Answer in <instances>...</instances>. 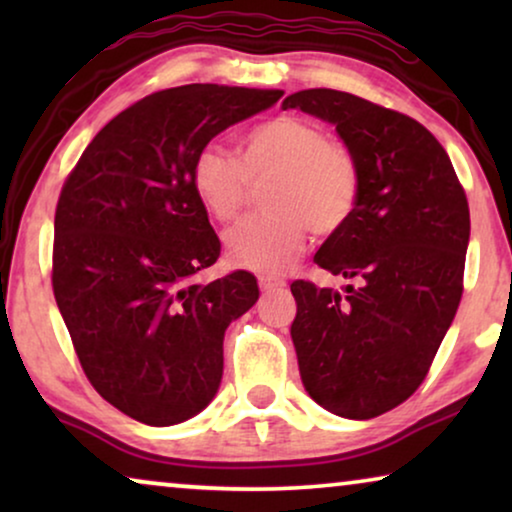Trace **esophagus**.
Segmentation results:
<instances>
[{
  "label": "esophagus",
  "instance_id": "esophagus-1",
  "mask_svg": "<svg viewBox=\"0 0 512 512\" xmlns=\"http://www.w3.org/2000/svg\"><path fill=\"white\" fill-rule=\"evenodd\" d=\"M258 286H261V291H275V289H282L286 286V282L282 277H272V275H258Z\"/></svg>",
  "mask_w": 512,
  "mask_h": 512
}]
</instances>
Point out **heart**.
Here are the masks:
<instances>
[{
  "label": "heart",
  "instance_id": "1",
  "mask_svg": "<svg viewBox=\"0 0 512 512\" xmlns=\"http://www.w3.org/2000/svg\"><path fill=\"white\" fill-rule=\"evenodd\" d=\"M261 191L265 212L226 233L228 261L258 272H282L303 251L307 228L317 237L340 233L361 198V165L345 142L300 116H275L244 135L240 156L207 144L191 165L200 205L216 221H230L249 195Z\"/></svg>",
  "mask_w": 512,
  "mask_h": 512
}]
</instances>
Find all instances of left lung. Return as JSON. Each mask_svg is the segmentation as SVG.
Masks as SVG:
<instances>
[{
	"mask_svg": "<svg viewBox=\"0 0 512 512\" xmlns=\"http://www.w3.org/2000/svg\"><path fill=\"white\" fill-rule=\"evenodd\" d=\"M333 123L361 165V198L314 256L354 279L347 293L296 279L291 324L298 368L333 415L370 419L415 394L457 314L471 214L450 156L401 111L310 88L284 100Z\"/></svg>",
	"mask_w": 512,
	"mask_h": 512,
	"instance_id": "left-lung-1",
	"label": "left lung"
}]
</instances>
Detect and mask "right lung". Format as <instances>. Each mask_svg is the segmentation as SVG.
Wrapping results in <instances>:
<instances>
[{"mask_svg": "<svg viewBox=\"0 0 512 512\" xmlns=\"http://www.w3.org/2000/svg\"><path fill=\"white\" fill-rule=\"evenodd\" d=\"M284 90L214 83L146 95L97 132L55 207V303L97 394L149 426L198 415L223 375V333L258 300L235 270L209 284L221 242L191 184L202 146Z\"/></svg>", "mask_w": 512, "mask_h": 512, "instance_id": "right-lung-1", "label": "right lung"}]
</instances>
